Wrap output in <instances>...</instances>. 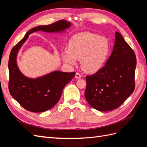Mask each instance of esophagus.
<instances>
[{
    "instance_id": "esophagus-1",
    "label": "esophagus",
    "mask_w": 147,
    "mask_h": 147,
    "mask_svg": "<svg viewBox=\"0 0 147 147\" xmlns=\"http://www.w3.org/2000/svg\"><path fill=\"white\" fill-rule=\"evenodd\" d=\"M82 77V75H80V74L78 73V72H77L76 74H75V78L78 79V78H80Z\"/></svg>"
}]
</instances>
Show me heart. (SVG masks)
Returning <instances> with one entry per match:
<instances>
[{
	"label": "heart",
	"instance_id": "1",
	"mask_svg": "<svg viewBox=\"0 0 147 147\" xmlns=\"http://www.w3.org/2000/svg\"><path fill=\"white\" fill-rule=\"evenodd\" d=\"M110 45L105 37L90 32L74 35L69 42V50L62 51V58L69 65H75L80 59L82 69L87 73L99 71L107 60Z\"/></svg>",
	"mask_w": 147,
	"mask_h": 147
}]
</instances>
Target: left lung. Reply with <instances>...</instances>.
Segmentation results:
<instances>
[{
	"mask_svg": "<svg viewBox=\"0 0 147 147\" xmlns=\"http://www.w3.org/2000/svg\"><path fill=\"white\" fill-rule=\"evenodd\" d=\"M136 56L121 34L116 32L113 51L105 65L86 77L85 98L101 112L117 109L134 92Z\"/></svg>",
	"mask_w": 147,
	"mask_h": 147,
	"instance_id": "8db88e82",
	"label": "left lung"
}]
</instances>
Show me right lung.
I'll use <instances>...</instances> for the list:
<instances>
[{"instance_id": "right-lung-1", "label": "right lung", "mask_w": 147, "mask_h": 147, "mask_svg": "<svg viewBox=\"0 0 147 147\" xmlns=\"http://www.w3.org/2000/svg\"><path fill=\"white\" fill-rule=\"evenodd\" d=\"M70 26L69 22L62 20L51 24L34 28L12 48L8 61V89L13 98L30 112H43L53 107L60 99L64 88L74 77L75 73L56 70L35 79L26 77L18 67L17 53L30 34L39 30L46 32H63Z\"/></svg>"}]
</instances>
